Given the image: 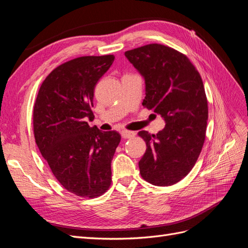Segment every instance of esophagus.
Here are the masks:
<instances>
[{
    "label": "esophagus",
    "instance_id": "obj_1",
    "mask_svg": "<svg viewBox=\"0 0 248 248\" xmlns=\"http://www.w3.org/2000/svg\"><path fill=\"white\" fill-rule=\"evenodd\" d=\"M121 136L123 139H130L136 136V133L133 131H129V130H122L121 131Z\"/></svg>",
    "mask_w": 248,
    "mask_h": 248
}]
</instances>
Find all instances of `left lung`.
Listing matches in <instances>:
<instances>
[{
    "label": "left lung",
    "mask_w": 248,
    "mask_h": 248,
    "mask_svg": "<svg viewBox=\"0 0 248 248\" xmlns=\"http://www.w3.org/2000/svg\"><path fill=\"white\" fill-rule=\"evenodd\" d=\"M145 78L142 107L160 115L166 127L157 134H138L147 149L139 162L141 178L170 186L185 178L204 146L208 101L199 71L182 52L158 43L125 51Z\"/></svg>",
    "instance_id": "obj_1"
}]
</instances>
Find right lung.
<instances>
[{
	"instance_id": "add662e5",
	"label": "right lung",
	"mask_w": 248,
	"mask_h": 248,
	"mask_svg": "<svg viewBox=\"0 0 248 248\" xmlns=\"http://www.w3.org/2000/svg\"><path fill=\"white\" fill-rule=\"evenodd\" d=\"M114 55L85 56L52 70L41 84L33 108L36 144L66 190L85 199L106 192L110 163L121 136L90 127L94 90Z\"/></svg>"
}]
</instances>
